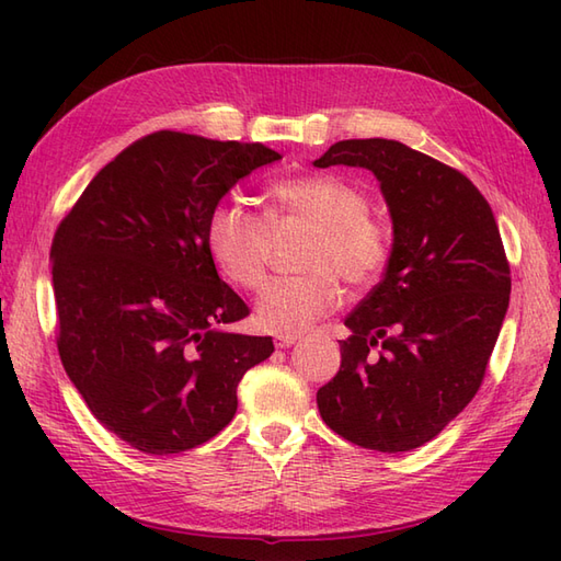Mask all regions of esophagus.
<instances>
[{"mask_svg":"<svg viewBox=\"0 0 561 561\" xmlns=\"http://www.w3.org/2000/svg\"><path fill=\"white\" fill-rule=\"evenodd\" d=\"M296 340H299V335H277V337H274V347L289 350Z\"/></svg>","mask_w":561,"mask_h":561,"instance_id":"1","label":"esophagus"}]
</instances>
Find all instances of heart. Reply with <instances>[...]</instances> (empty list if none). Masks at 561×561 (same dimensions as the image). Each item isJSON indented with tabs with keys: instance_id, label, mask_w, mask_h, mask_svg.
<instances>
[{
	"instance_id": "b5f03b06",
	"label": "heart",
	"mask_w": 561,
	"mask_h": 561,
	"mask_svg": "<svg viewBox=\"0 0 561 561\" xmlns=\"http://www.w3.org/2000/svg\"><path fill=\"white\" fill-rule=\"evenodd\" d=\"M311 226L296 277L262 289L255 320L262 330L294 335L330 316L342 301V277L352 287L378 279L390 255L386 226L368 211V197L337 175H306L272 187V207L262 217L238 199L214 205L205 224L207 250L226 279L253 291L267 274L274 236L284 226Z\"/></svg>"
}]
</instances>
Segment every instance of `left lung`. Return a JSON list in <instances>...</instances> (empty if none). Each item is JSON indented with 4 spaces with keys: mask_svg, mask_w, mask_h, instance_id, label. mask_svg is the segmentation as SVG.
<instances>
[{
    "mask_svg": "<svg viewBox=\"0 0 561 561\" xmlns=\"http://www.w3.org/2000/svg\"><path fill=\"white\" fill-rule=\"evenodd\" d=\"M313 165L371 171L392 219L386 274L344 320L320 416L362 448H420L480 390L504 323L511 270L492 207L470 178L396 139H344Z\"/></svg>",
    "mask_w": 561,
    "mask_h": 561,
    "instance_id": "8db88e82",
    "label": "left lung"
}]
</instances>
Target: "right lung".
<instances>
[{"label":"right lung","mask_w":561,"mask_h":561,"mask_svg":"<svg viewBox=\"0 0 561 561\" xmlns=\"http://www.w3.org/2000/svg\"><path fill=\"white\" fill-rule=\"evenodd\" d=\"M265 145L161 129L103 165L53 238L57 352L91 414L129 446L171 456L233 420L243 374L272 337L226 332L250 311L219 279L205 224Z\"/></svg>","instance_id":"1"}]
</instances>
